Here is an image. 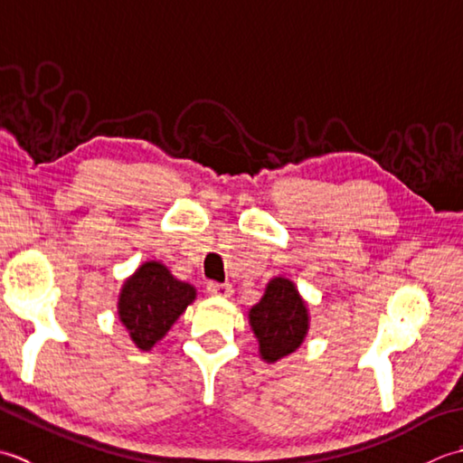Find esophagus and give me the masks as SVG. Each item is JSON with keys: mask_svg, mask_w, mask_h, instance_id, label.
I'll use <instances>...</instances> for the list:
<instances>
[{"mask_svg": "<svg viewBox=\"0 0 463 463\" xmlns=\"http://www.w3.org/2000/svg\"><path fill=\"white\" fill-rule=\"evenodd\" d=\"M207 294L218 296V298H230L233 294L232 284H218V281H210L207 284Z\"/></svg>", "mask_w": 463, "mask_h": 463, "instance_id": "34e87169", "label": "esophagus"}]
</instances>
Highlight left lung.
<instances>
[{
    "instance_id": "8db88e82",
    "label": "left lung",
    "mask_w": 463,
    "mask_h": 463,
    "mask_svg": "<svg viewBox=\"0 0 463 463\" xmlns=\"http://www.w3.org/2000/svg\"><path fill=\"white\" fill-rule=\"evenodd\" d=\"M251 332L263 362L276 364L304 344L309 329V309L291 279L271 278L261 299L248 311Z\"/></svg>"
}]
</instances>
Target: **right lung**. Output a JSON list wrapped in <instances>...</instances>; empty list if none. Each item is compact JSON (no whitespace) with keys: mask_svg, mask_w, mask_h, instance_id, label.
<instances>
[{"mask_svg":"<svg viewBox=\"0 0 463 463\" xmlns=\"http://www.w3.org/2000/svg\"><path fill=\"white\" fill-rule=\"evenodd\" d=\"M195 296V288L174 278L162 261H146L119 289V322L128 329L136 347L149 352L169 332Z\"/></svg>","mask_w":463,"mask_h":463,"instance_id":"obj_1","label":"right lung"}]
</instances>
